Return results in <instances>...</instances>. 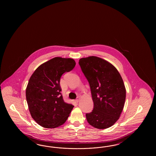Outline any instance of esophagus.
Wrapping results in <instances>:
<instances>
[{"instance_id": "1", "label": "esophagus", "mask_w": 156, "mask_h": 156, "mask_svg": "<svg viewBox=\"0 0 156 156\" xmlns=\"http://www.w3.org/2000/svg\"><path fill=\"white\" fill-rule=\"evenodd\" d=\"M80 96H78V97H76V102H78L80 101Z\"/></svg>"}]
</instances>
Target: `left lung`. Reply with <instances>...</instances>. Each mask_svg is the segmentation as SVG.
Returning a JSON list of instances; mask_svg holds the SVG:
<instances>
[{"instance_id":"1","label":"left lung","mask_w":156,"mask_h":156,"mask_svg":"<svg viewBox=\"0 0 156 156\" xmlns=\"http://www.w3.org/2000/svg\"><path fill=\"white\" fill-rule=\"evenodd\" d=\"M79 65L90 85L94 108L86 114L92 126L104 129L111 127L122 112L126 89L118 70L109 62L99 57L82 58Z\"/></svg>"}]
</instances>
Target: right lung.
<instances>
[{
  "instance_id": "add662e5",
  "label": "right lung",
  "mask_w": 156,
  "mask_h": 156,
  "mask_svg": "<svg viewBox=\"0 0 156 156\" xmlns=\"http://www.w3.org/2000/svg\"><path fill=\"white\" fill-rule=\"evenodd\" d=\"M76 64L73 59L55 57L39 66L31 76L26 90L27 102L32 118L41 126L57 128L69 117L74 106L63 101L60 80Z\"/></svg>"
}]
</instances>
